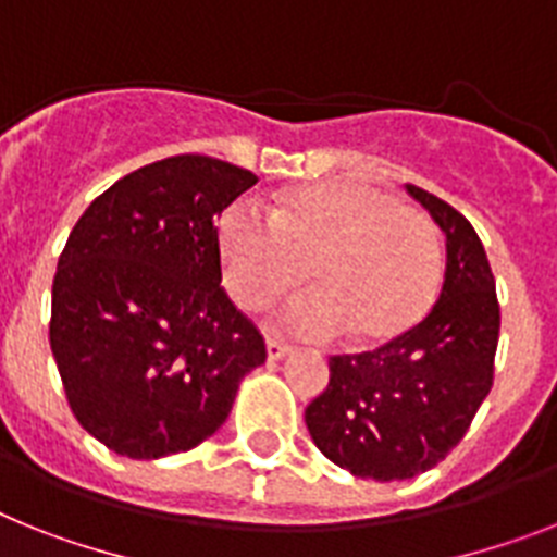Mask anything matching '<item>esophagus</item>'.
I'll list each match as a JSON object with an SVG mask.
<instances>
[{
    "label": "esophagus",
    "mask_w": 557,
    "mask_h": 557,
    "mask_svg": "<svg viewBox=\"0 0 557 557\" xmlns=\"http://www.w3.org/2000/svg\"><path fill=\"white\" fill-rule=\"evenodd\" d=\"M265 350H269V359H283L292 354V345L280 343V339L269 336V339H265Z\"/></svg>",
    "instance_id": "esophagus-1"
}]
</instances>
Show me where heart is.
Masks as SVG:
<instances>
[{
	"label": "heart",
	"instance_id": "heart-1",
	"mask_svg": "<svg viewBox=\"0 0 557 557\" xmlns=\"http://www.w3.org/2000/svg\"><path fill=\"white\" fill-rule=\"evenodd\" d=\"M218 255L232 300L257 308L306 277L314 292L277 308L274 325L308 339L348 334L391 345L424 320L442 283L436 223L396 195L357 181L286 191L263 214L235 200L218 218Z\"/></svg>",
	"mask_w": 557,
	"mask_h": 557
}]
</instances>
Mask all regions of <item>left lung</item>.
I'll return each mask as SVG.
<instances>
[{
  "label": "left lung",
  "instance_id": "1",
  "mask_svg": "<svg viewBox=\"0 0 557 557\" xmlns=\"http://www.w3.org/2000/svg\"><path fill=\"white\" fill-rule=\"evenodd\" d=\"M408 191L445 232V283L408 336L366 354L331 357L329 387L306 428L334 465L359 479L428 473L459 445L495 373L502 308L475 228L436 195Z\"/></svg>",
  "mask_w": 557,
  "mask_h": 557
}]
</instances>
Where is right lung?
Listing matches in <instances>:
<instances>
[{"label": "right lung", "instance_id": "obj_1", "mask_svg": "<svg viewBox=\"0 0 557 557\" xmlns=\"http://www.w3.org/2000/svg\"><path fill=\"white\" fill-rule=\"evenodd\" d=\"M255 184L218 158H163L101 191L70 232L50 350L78 424L119 456L198 447L265 362L263 334L221 286L214 226Z\"/></svg>", "mask_w": 557, "mask_h": 557}]
</instances>
